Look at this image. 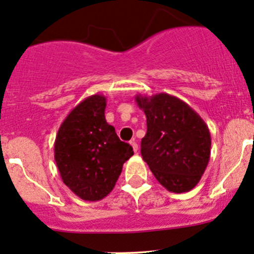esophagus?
I'll list each match as a JSON object with an SVG mask.
<instances>
[{
	"instance_id": "34e87169",
	"label": "esophagus",
	"mask_w": 254,
	"mask_h": 254,
	"mask_svg": "<svg viewBox=\"0 0 254 254\" xmlns=\"http://www.w3.org/2000/svg\"><path fill=\"white\" fill-rule=\"evenodd\" d=\"M130 145L132 146V150H134V152H137V150H139V146H137V142L135 141V140H131V141H130Z\"/></svg>"
}]
</instances>
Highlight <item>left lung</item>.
Segmentation results:
<instances>
[{
  "mask_svg": "<svg viewBox=\"0 0 254 254\" xmlns=\"http://www.w3.org/2000/svg\"><path fill=\"white\" fill-rule=\"evenodd\" d=\"M135 101L147 124L141 140L143 161L168 191L191 190L210 160L211 137L205 122L186 102L171 94H139Z\"/></svg>",
  "mask_w": 254,
  "mask_h": 254,
  "instance_id": "left-lung-1",
  "label": "left lung"
}]
</instances>
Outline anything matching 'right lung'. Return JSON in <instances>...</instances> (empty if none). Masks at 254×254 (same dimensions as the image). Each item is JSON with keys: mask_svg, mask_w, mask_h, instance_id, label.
Returning a JSON list of instances; mask_svg holds the SVG:
<instances>
[{"mask_svg": "<svg viewBox=\"0 0 254 254\" xmlns=\"http://www.w3.org/2000/svg\"><path fill=\"white\" fill-rule=\"evenodd\" d=\"M107 98L93 94L68 113L59 127L54 157L61 179L72 193L87 201L106 198L114 188L125 161L134 151L120 141L107 123Z\"/></svg>", "mask_w": 254, "mask_h": 254, "instance_id": "right-lung-1", "label": "right lung"}]
</instances>
